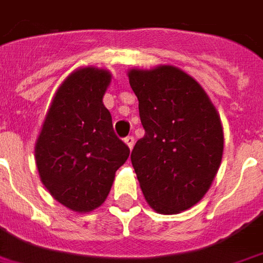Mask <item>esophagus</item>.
Returning a JSON list of instances; mask_svg holds the SVG:
<instances>
[{"instance_id":"obj_1","label":"esophagus","mask_w":263,"mask_h":263,"mask_svg":"<svg viewBox=\"0 0 263 263\" xmlns=\"http://www.w3.org/2000/svg\"><path fill=\"white\" fill-rule=\"evenodd\" d=\"M124 143L127 144V147L132 149V148L134 147V137H133V136H127V137L124 139Z\"/></svg>"}]
</instances>
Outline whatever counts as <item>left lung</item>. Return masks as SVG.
<instances>
[{
    "label": "left lung",
    "instance_id": "obj_1",
    "mask_svg": "<svg viewBox=\"0 0 263 263\" xmlns=\"http://www.w3.org/2000/svg\"><path fill=\"white\" fill-rule=\"evenodd\" d=\"M129 83L145 130L130 157L140 187L154 211L179 214L204 197L220 166L218 110L204 88L175 66L132 69Z\"/></svg>",
    "mask_w": 263,
    "mask_h": 263
}]
</instances>
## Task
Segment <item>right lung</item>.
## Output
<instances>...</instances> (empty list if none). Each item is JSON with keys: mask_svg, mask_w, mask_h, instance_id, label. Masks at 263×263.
Here are the masks:
<instances>
[{"mask_svg": "<svg viewBox=\"0 0 263 263\" xmlns=\"http://www.w3.org/2000/svg\"><path fill=\"white\" fill-rule=\"evenodd\" d=\"M110 73L92 66L69 74L51 102L34 148L39 175L58 202L74 212L98 208L130 149L102 104Z\"/></svg>", "mask_w": 263, "mask_h": 263, "instance_id": "right-lung-1", "label": "right lung"}]
</instances>
